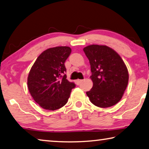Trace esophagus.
Listing matches in <instances>:
<instances>
[{"instance_id":"34e87169","label":"esophagus","mask_w":149,"mask_h":149,"mask_svg":"<svg viewBox=\"0 0 149 149\" xmlns=\"http://www.w3.org/2000/svg\"><path fill=\"white\" fill-rule=\"evenodd\" d=\"M82 81H83L82 79H77L76 81H75V84H76L77 85H79L80 83H81Z\"/></svg>"}]
</instances>
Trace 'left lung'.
<instances>
[{
	"instance_id": "left-lung-1",
	"label": "left lung",
	"mask_w": 149,
	"mask_h": 149,
	"mask_svg": "<svg viewBox=\"0 0 149 149\" xmlns=\"http://www.w3.org/2000/svg\"><path fill=\"white\" fill-rule=\"evenodd\" d=\"M84 51L91 65L93 87L86 92L90 101L102 108L117 104L128 85L125 63L114 49L104 45H89Z\"/></svg>"
}]
</instances>
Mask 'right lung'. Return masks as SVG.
<instances>
[{
    "mask_svg": "<svg viewBox=\"0 0 149 149\" xmlns=\"http://www.w3.org/2000/svg\"><path fill=\"white\" fill-rule=\"evenodd\" d=\"M72 49L58 46L44 51L35 61L28 76V88L34 100L44 109L54 111L68 102L75 85L66 79L64 63Z\"/></svg>",
    "mask_w": 149,
    "mask_h": 149,
    "instance_id": "right-lung-1",
    "label": "right lung"
}]
</instances>
